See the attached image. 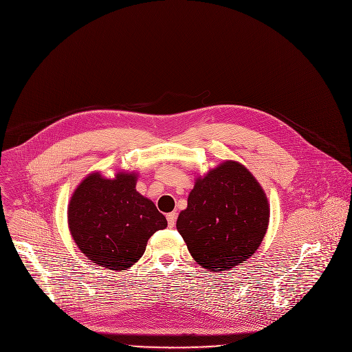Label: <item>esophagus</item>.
<instances>
[{"mask_svg": "<svg viewBox=\"0 0 352 352\" xmlns=\"http://www.w3.org/2000/svg\"><path fill=\"white\" fill-rule=\"evenodd\" d=\"M166 219H168V226H169L170 229L175 228V225H176V214H175V212L168 214V215H166Z\"/></svg>", "mask_w": 352, "mask_h": 352, "instance_id": "34e87169", "label": "esophagus"}]
</instances>
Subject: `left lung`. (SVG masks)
I'll use <instances>...</instances> for the list:
<instances>
[{"instance_id":"1","label":"left lung","mask_w":352,"mask_h":352,"mask_svg":"<svg viewBox=\"0 0 352 352\" xmlns=\"http://www.w3.org/2000/svg\"><path fill=\"white\" fill-rule=\"evenodd\" d=\"M270 206L255 176L225 161L197 176L176 226L191 256L206 272L230 270L259 248Z\"/></svg>"}]
</instances>
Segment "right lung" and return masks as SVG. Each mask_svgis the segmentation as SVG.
<instances>
[{
  "label": "right lung",
  "mask_w": 352,
  "mask_h": 352,
  "mask_svg": "<svg viewBox=\"0 0 352 352\" xmlns=\"http://www.w3.org/2000/svg\"><path fill=\"white\" fill-rule=\"evenodd\" d=\"M137 172L87 175L67 205V226L93 263L127 270L143 256L148 239L168 226L155 204L135 190Z\"/></svg>",
  "instance_id": "1"
}]
</instances>
